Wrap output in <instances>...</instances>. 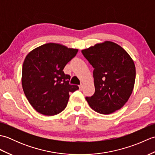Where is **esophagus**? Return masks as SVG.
I'll use <instances>...</instances> for the list:
<instances>
[{
  "label": "esophagus",
  "mask_w": 155,
  "mask_h": 155,
  "mask_svg": "<svg viewBox=\"0 0 155 155\" xmlns=\"http://www.w3.org/2000/svg\"><path fill=\"white\" fill-rule=\"evenodd\" d=\"M79 88L81 90H82L83 88V84H81L80 85H79Z\"/></svg>",
  "instance_id": "1"
}]
</instances>
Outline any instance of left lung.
Wrapping results in <instances>:
<instances>
[{"mask_svg": "<svg viewBox=\"0 0 155 155\" xmlns=\"http://www.w3.org/2000/svg\"><path fill=\"white\" fill-rule=\"evenodd\" d=\"M81 52L94 68L95 92L86 97L89 106L103 114L119 110L133 91L136 69L132 58L111 41L96 44Z\"/></svg>", "mask_w": 155, "mask_h": 155, "instance_id": "left-lung-1", "label": "left lung"}]
</instances>
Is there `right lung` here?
<instances>
[{"instance_id": "right-lung-1", "label": "right lung", "mask_w": 155, "mask_h": 155, "mask_svg": "<svg viewBox=\"0 0 155 155\" xmlns=\"http://www.w3.org/2000/svg\"><path fill=\"white\" fill-rule=\"evenodd\" d=\"M78 51L60 44L47 43L27 55L22 64V88L38 113L46 116L60 113L67 107L69 93L78 89L77 85L69 84L70 75L63 72Z\"/></svg>"}]
</instances>
